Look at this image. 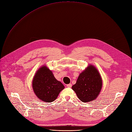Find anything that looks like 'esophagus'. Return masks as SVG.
Wrapping results in <instances>:
<instances>
[{
	"label": "esophagus",
	"instance_id": "obj_1",
	"mask_svg": "<svg viewBox=\"0 0 132 132\" xmlns=\"http://www.w3.org/2000/svg\"><path fill=\"white\" fill-rule=\"evenodd\" d=\"M67 87H72V84H69L67 85Z\"/></svg>",
	"mask_w": 132,
	"mask_h": 132
}]
</instances>
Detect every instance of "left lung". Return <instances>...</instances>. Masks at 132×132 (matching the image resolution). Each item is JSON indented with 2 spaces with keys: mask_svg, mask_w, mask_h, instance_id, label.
<instances>
[{
  "mask_svg": "<svg viewBox=\"0 0 132 132\" xmlns=\"http://www.w3.org/2000/svg\"><path fill=\"white\" fill-rule=\"evenodd\" d=\"M102 86V80L100 73L96 67L90 64L79 74L72 88L80 100L88 102L98 98Z\"/></svg>",
  "mask_w": 132,
  "mask_h": 132,
  "instance_id": "8db88e82",
  "label": "left lung"
}]
</instances>
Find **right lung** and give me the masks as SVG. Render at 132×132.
<instances>
[{"mask_svg":"<svg viewBox=\"0 0 132 132\" xmlns=\"http://www.w3.org/2000/svg\"><path fill=\"white\" fill-rule=\"evenodd\" d=\"M34 94L40 100L46 102L54 101L65 86L57 80L46 66H42L35 73L32 80Z\"/></svg>","mask_w":132,"mask_h":132,"instance_id":"add662e5","label":"right lung"}]
</instances>
